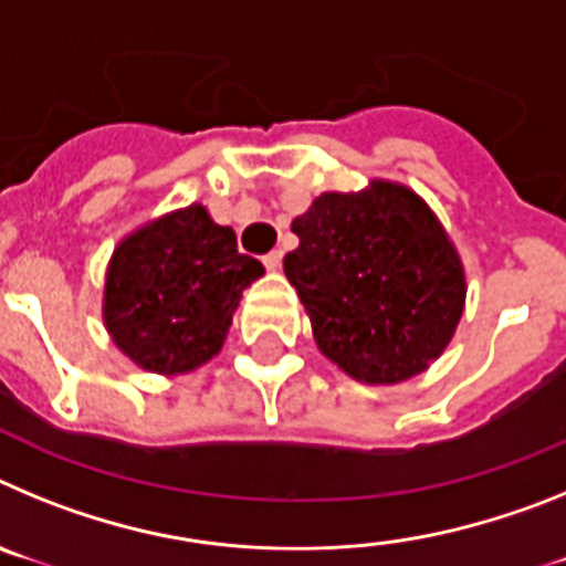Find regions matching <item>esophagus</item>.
<instances>
[{
  "label": "esophagus",
  "mask_w": 566,
  "mask_h": 566,
  "mask_svg": "<svg viewBox=\"0 0 566 566\" xmlns=\"http://www.w3.org/2000/svg\"><path fill=\"white\" fill-rule=\"evenodd\" d=\"M280 263H283V252H280V249H274V252H269L266 258H263V266H266L269 272H277Z\"/></svg>",
  "instance_id": "1"
}]
</instances>
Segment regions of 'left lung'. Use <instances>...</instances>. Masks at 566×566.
Listing matches in <instances>:
<instances>
[{
	"label": "left lung",
	"mask_w": 566,
	"mask_h": 566,
	"mask_svg": "<svg viewBox=\"0 0 566 566\" xmlns=\"http://www.w3.org/2000/svg\"><path fill=\"white\" fill-rule=\"evenodd\" d=\"M283 269L314 343L348 377L397 385L442 357L464 312V266L433 209L394 181L323 192L292 221Z\"/></svg>",
	"instance_id": "left-lung-1"
}]
</instances>
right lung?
Returning a JSON list of instances; mask_svg holds the SVG:
<instances>
[{"label": "right lung", "mask_w": 566, "mask_h": 566, "mask_svg": "<svg viewBox=\"0 0 566 566\" xmlns=\"http://www.w3.org/2000/svg\"><path fill=\"white\" fill-rule=\"evenodd\" d=\"M263 263L238 252L203 203L144 223L115 247L102 317L118 352L149 374H189L221 352L243 289Z\"/></svg>", "instance_id": "add662e5"}]
</instances>
